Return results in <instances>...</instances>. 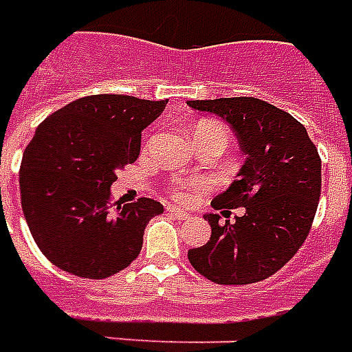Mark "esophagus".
Returning <instances> with one entry per match:
<instances>
[{
  "label": "esophagus",
  "instance_id": "1",
  "mask_svg": "<svg viewBox=\"0 0 352 352\" xmlns=\"http://www.w3.org/2000/svg\"><path fill=\"white\" fill-rule=\"evenodd\" d=\"M168 213L171 214V217H175V219H179V221H186V219H188V214L184 213L183 209H179V207L169 206L168 207Z\"/></svg>",
  "mask_w": 352,
  "mask_h": 352
}]
</instances>
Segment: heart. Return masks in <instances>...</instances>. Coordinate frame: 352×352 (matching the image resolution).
I'll return each mask as SVG.
<instances>
[{"label":"heart","mask_w":352,"mask_h":352,"mask_svg":"<svg viewBox=\"0 0 352 352\" xmlns=\"http://www.w3.org/2000/svg\"><path fill=\"white\" fill-rule=\"evenodd\" d=\"M207 130L221 131V133H224V135L228 138L226 130H224L222 126H219V124H214V122L198 124V128L194 130V133H198V131H207ZM206 186H207V183H206V181H201V179H188V181H181V183H175V188H173V196H175L177 199H186V198H188V194H190L192 190H204Z\"/></svg>","instance_id":"heart-1"}]
</instances>
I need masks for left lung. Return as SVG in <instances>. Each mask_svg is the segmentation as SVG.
Returning a JSON list of instances; mask_svg holds the SVG:
<instances>
[{
	"label": "left lung",
	"mask_w": 352,
	"mask_h": 352,
	"mask_svg": "<svg viewBox=\"0 0 352 352\" xmlns=\"http://www.w3.org/2000/svg\"><path fill=\"white\" fill-rule=\"evenodd\" d=\"M232 126L247 160L214 209L245 207L236 222L206 214L211 239L190 249L194 270L217 285H251L279 272L309 234L320 196V158L303 124L256 98L186 101Z\"/></svg>",
	"instance_id": "left-lung-1"
}]
</instances>
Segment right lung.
I'll list each match as a JSON object with an SVG mask.
<instances>
[{
	"instance_id": "obj_1",
	"label": "right lung",
	"mask_w": 352,
	"mask_h": 352,
	"mask_svg": "<svg viewBox=\"0 0 352 352\" xmlns=\"http://www.w3.org/2000/svg\"><path fill=\"white\" fill-rule=\"evenodd\" d=\"M168 101L87 96L47 116L24 151L20 201L35 243L52 264L105 279L138 258L160 201L111 204L116 169L138 160L141 131Z\"/></svg>"
}]
</instances>
